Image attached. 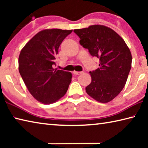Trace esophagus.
Listing matches in <instances>:
<instances>
[{
  "label": "esophagus",
  "instance_id": "obj_1",
  "mask_svg": "<svg viewBox=\"0 0 148 148\" xmlns=\"http://www.w3.org/2000/svg\"><path fill=\"white\" fill-rule=\"evenodd\" d=\"M82 73H83V72H76V71H74L73 72V74L74 75H80V74H82Z\"/></svg>",
  "mask_w": 148,
  "mask_h": 148
}]
</instances>
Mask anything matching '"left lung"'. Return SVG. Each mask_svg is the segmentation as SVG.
<instances>
[{
    "label": "left lung",
    "instance_id": "1",
    "mask_svg": "<svg viewBox=\"0 0 148 148\" xmlns=\"http://www.w3.org/2000/svg\"><path fill=\"white\" fill-rule=\"evenodd\" d=\"M79 44L99 59V68L90 72L91 82L87 93L97 101L106 103L123 89L131 69L132 56L124 40L114 30L101 25L74 29Z\"/></svg>",
    "mask_w": 148,
    "mask_h": 148
}]
</instances>
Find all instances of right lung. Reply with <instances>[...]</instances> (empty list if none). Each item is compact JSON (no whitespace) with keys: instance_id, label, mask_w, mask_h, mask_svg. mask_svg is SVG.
Listing matches in <instances>:
<instances>
[{"instance_id":"add662e5","label":"right lung","mask_w":148,"mask_h":148,"mask_svg":"<svg viewBox=\"0 0 148 148\" xmlns=\"http://www.w3.org/2000/svg\"><path fill=\"white\" fill-rule=\"evenodd\" d=\"M72 30L45 29L32 37L21 49L19 71L32 97L43 104L56 102L66 94L72 74L53 69L60 45Z\"/></svg>"}]
</instances>
